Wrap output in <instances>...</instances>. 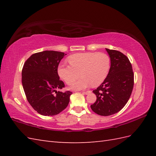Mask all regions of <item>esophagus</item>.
Returning a JSON list of instances; mask_svg holds the SVG:
<instances>
[{"label":"esophagus","instance_id":"obj_1","mask_svg":"<svg viewBox=\"0 0 156 156\" xmlns=\"http://www.w3.org/2000/svg\"><path fill=\"white\" fill-rule=\"evenodd\" d=\"M82 93L84 94H88L89 93H91V91L90 90H88V91H84L82 92Z\"/></svg>","mask_w":156,"mask_h":156}]
</instances>
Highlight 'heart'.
Here are the masks:
<instances>
[{"instance_id":"b5f03b06","label":"heart","mask_w":156,"mask_h":156,"mask_svg":"<svg viewBox=\"0 0 156 156\" xmlns=\"http://www.w3.org/2000/svg\"><path fill=\"white\" fill-rule=\"evenodd\" d=\"M69 66L61 64L58 72L66 83L70 85L80 77V80L72 85L74 90L87 88L91 85L97 87L107 78L110 69L111 59L105 53L86 52L72 55L68 58Z\"/></svg>"}]
</instances>
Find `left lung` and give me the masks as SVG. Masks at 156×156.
<instances>
[{
    "label": "left lung",
    "mask_w": 156,
    "mask_h": 156,
    "mask_svg": "<svg viewBox=\"0 0 156 156\" xmlns=\"http://www.w3.org/2000/svg\"><path fill=\"white\" fill-rule=\"evenodd\" d=\"M111 58V68L104 82L93 90L97 101L90 106L95 113L109 116L117 113L127 104L134 85L130 61L121 51L106 48Z\"/></svg>",
    "instance_id": "obj_1"
}]
</instances>
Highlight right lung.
Wrapping results in <instances>:
<instances>
[{
	"mask_svg": "<svg viewBox=\"0 0 156 156\" xmlns=\"http://www.w3.org/2000/svg\"><path fill=\"white\" fill-rule=\"evenodd\" d=\"M65 55L55 51L35 53L23 65V90L29 103L40 115H58L68 105L72 92L59 91L65 84L58 73V65Z\"/></svg>",
	"mask_w": 156,
	"mask_h": 156,
	"instance_id": "right-lung-1",
	"label": "right lung"
}]
</instances>
